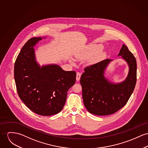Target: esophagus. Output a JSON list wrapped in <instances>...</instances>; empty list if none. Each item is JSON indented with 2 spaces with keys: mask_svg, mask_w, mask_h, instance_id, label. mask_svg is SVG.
I'll list each match as a JSON object with an SVG mask.
<instances>
[{
  "mask_svg": "<svg viewBox=\"0 0 148 148\" xmlns=\"http://www.w3.org/2000/svg\"><path fill=\"white\" fill-rule=\"evenodd\" d=\"M81 77V73H80L79 72L77 73V75H76V80L77 81H79Z\"/></svg>",
  "mask_w": 148,
  "mask_h": 148,
  "instance_id": "1",
  "label": "esophagus"
}]
</instances>
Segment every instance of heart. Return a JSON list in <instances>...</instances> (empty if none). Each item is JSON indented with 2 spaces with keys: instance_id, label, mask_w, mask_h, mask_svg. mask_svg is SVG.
<instances>
[{
  "instance_id": "obj_1",
  "label": "heart",
  "mask_w": 148,
  "mask_h": 148,
  "mask_svg": "<svg viewBox=\"0 0 148 148\" xmlns=\"http://www.w3.org/2000/svg\"><path fill=\"white\" fill-rule=\"evenodd\" d=\"M102 48H103V46L101 45H99V44L89 45L84 49V51L83 52L82 56H84V57L92 56L96 54L97 53L100 52L102 50ZM105 55V52H100L99 54L96 55V57L95 58V60L96 61L99 60L101 58H102V57H104ZM82 56L81 55H78L77 57L79 58H81Z\"/></svg>"
}]
</instances>
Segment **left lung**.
Wrapping results in <instances>:
<instances>
[{"mask_svg": "<svg viewBox=\"0 0 148 148\" xmlns=\"http://www.w3.org/2000/svg\"><path fill=\"white\" fill-rule=\"evenodd\" d=\"M118 56H121L129 68L127 77L122 82H112L104 75L112 60L106 59L84 68L80 82L84 106L91 114L107 115L116 112L125 105L134 90L136 83V58L125 45Z\"/></svg>", "mask_w": 148, "mask_h": 148, "instance_id": "8db88e82", "label": "left lung"}]
</instances>
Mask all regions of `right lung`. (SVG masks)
<instances>
[{
    "instance_id": "add662e5",
    "label": "right lung",
    "mask_w": 148,
    "mask_h": 148,
    "mask_svg": "<svg viewBox=\"0 0 148 148\" xmlns=\"http://www.w3.org/2000/svg\"><path fill=\"white\" fill-rule=\"evenodd\" d=\"M45 38H32L23 46L15 61L14 77L18 96L27 107L36 114L50 116L63 109L76 73L65 71L57 64L40 66L34 47Z\"/></svg>"
}]
</instances>
